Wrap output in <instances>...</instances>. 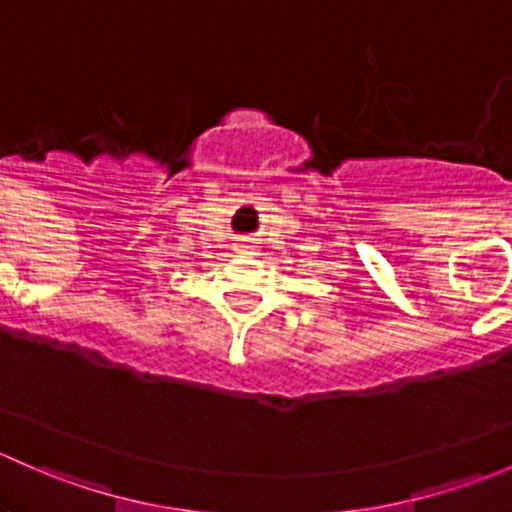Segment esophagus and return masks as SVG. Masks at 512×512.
<instances>
[{"label": "esophagus", "mask_w": 512, "mask_h": 512, "mask_svg": "<svg viewBox=\"0 0 512 512\" xmlns=\"http://www.w3.org/2000/svg\"><path fill=\"white\" fill-rule=\"evenodd\" d=\"M235 250H237V252H250V250H252V242H250V240H240V242H237V245H235Z\"/></svg>", "instance_id": "1"}]
</instances>
